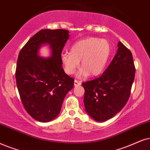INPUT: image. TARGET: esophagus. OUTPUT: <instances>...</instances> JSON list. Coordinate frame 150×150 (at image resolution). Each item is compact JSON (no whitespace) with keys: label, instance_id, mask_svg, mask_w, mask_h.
Returning a JSON list of instances; mask_svg holds the SVG:
<instances>
[{"label":"esophagus","instance_id":"obj_1","mask_svg":"<svg viewBox=\"0 0 150 150\" xmlns=\"http://www.w3.org/2000/svg\"><path fill=\"white\" fill-rule=\"evenodd\" d=\"M80 84H81V82L79 80H77V79H75V81H74V85H75V86H79V85Z\"/></svg>","mask_w":150,"mask_h":150}]
</instances>
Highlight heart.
Returning a JSON list of instances; mask_svg holds the SVG:
<instances>
[{
    "mask_svg": "<svg viewBox=\"0 0 150 150\" xmlns=\"http://www.w3.org/2000/svg\"><path fill=\"white\" fill-rule=\"evenodd\" d=\"M111 52L109 41L99 38L90 37L75 43L71 47V52L62 54V62L68 75H73L79 66L81 68L79 76H97L101 74Z\"/></svg>",
    "mask_w": 150,
    "mask_h": 150,
    "instance_id": "b5f03b06",
    "label": "heart"
}]
</instances>
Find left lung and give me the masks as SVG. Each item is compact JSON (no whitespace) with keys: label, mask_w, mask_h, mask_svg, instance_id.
<instances>
[{"label":"left lung","mask_w":150,"mask_h":150,"mask_svg":"<svg viewBox=\"0 0 150 150\" xmlns=\"http://www.w3.org/2000/svg\"><path fill=\"white\" fill-rule=\"evenodd\" d=\"M117 52L99 77L83 82L84 103L87 113L98 122L113 117L129 98L136 69L131 51L122 42Z\"/></svg>","instance_id":"8db88e82"}]
</instances>
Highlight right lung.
Here are the masks:
<instances>
[{"mask_svg":"<svg viewBox=\"0 0 150 150\" xmlns=\"http://www.w3.org/2000/svg\"><path fill=\"white\" fill-rule=\"evenodd\" d=\"M69 33L63 29L41 30L18 54L15 76L21 100L28 114L39 122H49L57 116L66 95L74 86V79L65 73L62 62ZM43 44L50 45V58L38 54Z\"/></svg>","mask_w":150,"mask_h":150,"instance_id":"obj_1","label":"right lung"}]
</instances>
